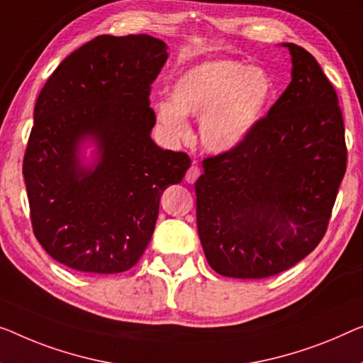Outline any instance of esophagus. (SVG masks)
I'll use <instances>...</instances> for the list:
<instances>
[{
  "label": "esophagus",
  "mask_w": 363,
  "mask_h": 363,
  "mask_svg": "<svg viewBox=\"0 0 363 363\" xmlns=\"http://www.w3.org/2000/svg\"><path fill=\"white\" fill-rule=\"evenodd\" d=\"M199 176H200V167L194 164V166L189 167V171L186 172V181L189 184H194L199 179Z\"/></svg>",
  "instance_id": "obj_1"
}]
</instances>
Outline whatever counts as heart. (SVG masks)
I'll list each match as a JSON object with an SVG mask.
<instances>
[{"mask_svg":"<svg viewBox=\"0 0 363 363\" xmlns=\"http://www.w3.org/2000/svg\"><path fill=\"white\" fill-rule=\"evenodd\" d=\"M275 84L264 68L230 58L199 63L172 79L169 99L155 102L160 127L169 138L189 135L186 116H199L200 138L213 153L241 147L267 116Z\"/></svg>","mask_w":363,"mask_h":363,"instance_id":"1","label":"heart"}]
</instances>
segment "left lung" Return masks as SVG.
Wrapping results in <instances>:
<instances>
[{"label":"left lung","mask_w":363,"mask_h":363,"mask_svg":"<svg viewBox=\"0 0 363 363\" xmlns=\"http://www.w3.org/2000/svg\"><path fill=\"white\" fill-rule=\"evenodd\" d=\"M284 47L294 65L284 94L240 148L205 158L196 182L200 242L225 277H270L306 257L347 167L336 89L310 52Z\"/></svg>","instance_id":"8db88e82"}]
</instances>
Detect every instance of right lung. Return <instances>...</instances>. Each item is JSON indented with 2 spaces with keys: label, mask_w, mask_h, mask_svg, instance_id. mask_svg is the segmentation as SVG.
Returning <instances> with one entry per match:
<instances>
[{
  "label": "right lung",
  "mask_w": 363,
  "mask_h": 363,
  "mask_svg": "<svg viewBox=\"0 0 363 363\" xmlns=\"http://www.w3.org/2000/svg\"><path fill=\"white\" fill-rule=\"evenodd\" d=\"M166 43L147 34L97 35L65 58L37 97L23 174L32 230L48 256L89 274L132 269L147 250L160 199L191 166L151 140V83ZM98 143L83 168L79 142Z\"/></svg>",
  "instance_id": "add662e5"
}]
</instances>
